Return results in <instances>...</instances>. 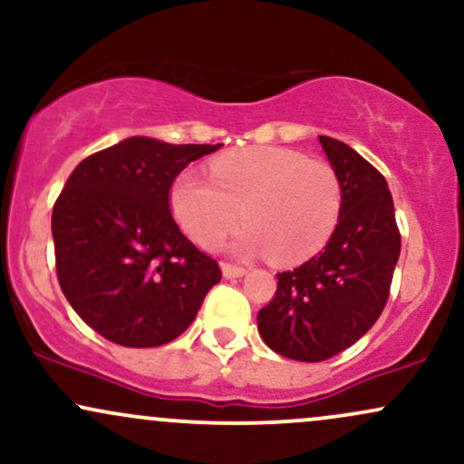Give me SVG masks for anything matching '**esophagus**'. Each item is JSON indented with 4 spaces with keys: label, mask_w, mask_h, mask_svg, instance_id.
<instances>
[{
    "label": "esophagus",
    "mask_w": 464,
    "mask_h": 464,
    "mask_svg": "<svg viewBox=\"0 0 464 464\" xmlns=\"http://www.w3.org/2000/svg\"><path fill=\"white\" fill-rule=\"evenodd\" d=\"M222 275L227 276V279H237V276L246 275V270L242 268V266H236V264H222Z\"/></svg>",
    "instance_id": "1"
}]
</instances>
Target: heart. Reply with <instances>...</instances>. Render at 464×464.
I'll return each instance as SVG.
<instances>
[{
  "label": "heart",
  "mask_w": 464,
  "mask_h": 464,
  "mask_svg": "<svg viewBox=\"0 0 464 464\" xmlns=\"http://www.w3.org/2000/svg\"><path fill=\"white\" fill-rule=\"evenodd\" d=\"M209 179L183 172L169 202L183 231L200 246L222 242L242 220L233 248L281 264L310 257L327 244L343 211V185L332 163L281 146H255L214 159Z\"/></svg>",
  "instance_id": "1"
}]
</instances>
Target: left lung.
I'll list each match as a JSON object with an SVG mask.
<instances>
[{
	"label": "left lung",
	"mask_w": 464,
	"mask_h": 464,
	"mask_svg": "<svg viewBox=\"0 0 464 464\" xmlns=\"http://www.w3.org/2000/svg\"><path fill=\"white\" fill-rule=\"evenodd\" d=\"M343 185V211L316 257L276 273L273 301L257 314L264 343L279 355L323 362L375 324L391 295L401 250L391 189L347 143L318 137Z\"/></svg>",
	"instance_id": "obj_1"
}]
</instances>
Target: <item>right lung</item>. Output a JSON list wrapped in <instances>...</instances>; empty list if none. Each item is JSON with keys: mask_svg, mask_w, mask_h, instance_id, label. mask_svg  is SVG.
<instances>
[{"mask_svg": "<svg viewBox=\"0 0 464 464\" xmlns=\"http://www.w3.org/2000/svg\"><path fill=\"white\" fill-rule=\"evenodd\" d=\"M209 143L130 137L82 159L52 211L63 295L121 347H161L194 323L220 266L183 236L169 189Z\"/></svg>", "mask_w": 464, "mask_h": 464, "instance_id": "add662e5", "label": "right lung"}]
</instances>
